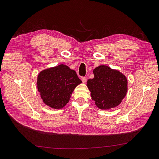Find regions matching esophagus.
Here are the masks:
<instances>
[{"instance_id":"esophagus-1","label":"esophagus","mask_w":159,"mask_h":159,"mask_svg":"<svg viewBox=\"0 0 159 159\" xmlns=\"http://www.w3.org/2000/svg\"><path fill=\"white\" fill-rule=\"evenodd\" d=\"M81 81H82L84 83H85L86 81H87V78H86V77H82V78H81Z\"/></svg>"}]
</instances>
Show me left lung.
Returning a JSON list of instances; mask_svg holds the SVG:
<instances>
[{
	"mask_svg": "<svg viewBox=\"0 0 159 159\" xmlns=\"http://www.w3.org/2000/svg\"><path fill=\"white\" fill-rule=\"evenodd\" d=\"M93 72L94 78L88 80L87 86L97 107L109 109L118 106L127 94L126 77L105 65L95 68Z\"/></svg>",
	"mask_w": 159,
	"mask_h": 159,
	"instance_id": "8db88e82",
	"label": "left lung"
}]
</instances>
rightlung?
Wrapping results in <instances>:
<instances>
[{"label":"right lung","instance_id":"add662e5","mask_svg":"<svg viewBox=\"0 0 159 159\" xmlns=\"http://www.w3.org/2000/svg\"><path fill=\"white\" fill-rule=\"evenodd\" d=\"M81 83L74 70L60 64L40 71L37 79V88L43 102L56 109L63 108L69 102L72 92Z\"/></svg>","mask_w":159,"mask_h":159}]
</instances>
